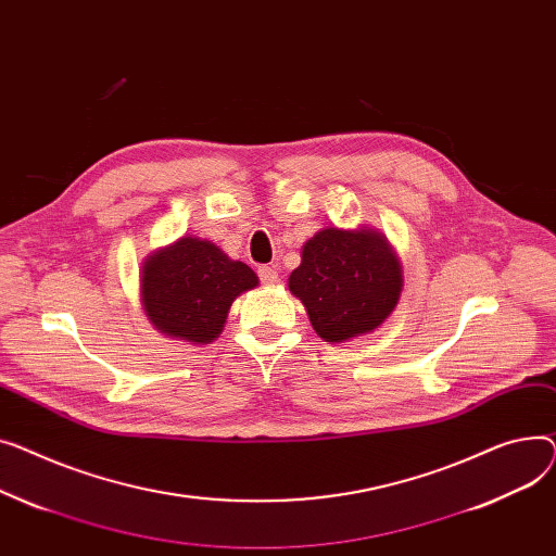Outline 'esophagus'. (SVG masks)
<instances>
[{"label": "esophagus", "instance_id": "obj_1", "mask_svg": "<svg viewBox=\"0 0 556 556\" xmlns=\"http://www.w3.org/2000/svg\"><path fill=\"white\" fill-rule=\"evenodd\" d=\"M257 276H260V280H263L265 285H276V282L280 280L276 267H260V269H257Z\"/></svg>", "mask_w": 556, "mask_h": 556}]
</instances>
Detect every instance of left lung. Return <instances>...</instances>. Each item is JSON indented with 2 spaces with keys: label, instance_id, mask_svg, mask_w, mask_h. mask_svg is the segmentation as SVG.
<instances>
[{
  "label": "left lung",
  "instance_id": "8db88e82",
  "mask_svg": "<svg viewBox=\"0 0 556 556\" xmlns=\"http://www.w3.org/2000/svg\"><path fill=\"white\" fill-rule=\"evenodd\" d=\"M289 291L328 343H345L375 332L395 312L404 274L397 251L372 226H325L301 249V265Z\"/></svg>",
  "mask_w": 556,
  "mask_h": 556
}]
</instances>
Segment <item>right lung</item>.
I'll use <instances>...</instances> for the list:
<instances>
[{"label":"right lung","instance_id":"1","mask_svg":"<svg viewBox=\"0 0 556 556\" xmlns=\"http://www.w3.org/2000/svg\"><path fill=\"white\" fill-rule=\"evenodd\" d=\"M257 282L249 265L231 260L211 240L181 236L143 260L139 296L154 330L208 345L222 334L233 301Z\"/></svg>","mask_w":556,"mask_h":556}]
</instances>
